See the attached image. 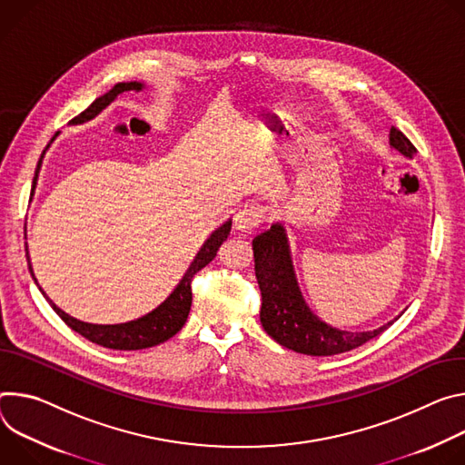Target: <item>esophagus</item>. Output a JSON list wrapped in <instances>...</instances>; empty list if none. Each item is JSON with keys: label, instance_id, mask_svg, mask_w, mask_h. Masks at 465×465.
Wrapping results in <instances>:
<instances>
[{"label": "esophagus", "instance_id": "esophagus-1", "mask_svg": "<svg viewBox=\"0 0 465 465\" xmlns=\"http://www.w3.org/2000/svg\"><path fill=\"white\" fill-rule=\"evenodd\" d=\"M266 220V213L262 206H243L234 218V229L238 232H251Z\"/></svg>", "mask_w": 465, "mask_h": 465}]
</instances>
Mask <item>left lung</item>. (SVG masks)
Wrapping results in <instances>:
<instances>
[{"label":"left lung","mask_w":465,"mask_h":465,"mask_svg":"<svg viewBox=\"0 0 465 465\" xmlns=\"http://www.w3.org/2000/svg\"><path fill=\"white\" fill-rule=\"evenodd\" d=\"M390 145L402 157L414 159L418 153L411 142L397 129H390ZM254 275L262 292L261 323L264 331L286 349L311 356H332L377 338L399 316L373 331H341L325 323L306 304L292 262L288 232L282 222L252 238Z\"/></svg>","instance_id":"8db88e82"}]
</instances>
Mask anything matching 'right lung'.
Masks as SVG:
<instances>
[{
	"instance_id": "add662e5",
	"label": "right lung",
	"mask_w": 465,
	"mask_h": 465,
	"mask_svg": "<svg viewBox=\"0 0 465 465\" xmlns=\"http://www.w3.org/2000/svg\"><path fill=\"white\" fill-rule=\"evenodd\" d=\"M143 88H145V84L140 83V81L114 84L107 94H103L101 97H97L86 111H83L79 116H75L70 122V125H81V124H86V122L94 120L97 114H101L103 109H107L120 94H124V92H140ZM55 136L51 138V142L55 140ZM51 142L47 143V147L51 145ZM47 147L44 149L42 157H40V161L36 164V172H35V179H33V190L36 188L38 173H40L42 161H44V154H45ZM231 225H232V220H227L222 227H218L209 238L204 240V243L197 251L195 259L188 266V270L183 275V279L179 281V284L173 288V292L157 308H154V311H151L149 314H145V316H142L138 320H133V322H127V323H116V325L86 323V322L75 320L70 314H66L64 311H61V308L54 301H51L45 295V292L38 286V281L35 277L33 264H31V256H29V251H27V243H25V259H27L29 273H31L35 284L38 286V290L42 292L45 301L51 304V308H54V311L59 314V318L72 331L79 332L81 336H84L86 340H90L92 343H97L101 347L116 349V351H138V349H147V347H153V345H159V343L170 340L172 336H175L183 329V325L186 323V318L190 314V306H192V288H190V282H192L193 275L199 270H203L206 264H211L214 261V256H216L220 245L231 234Z\"/></svg>"
}]
</instances>
